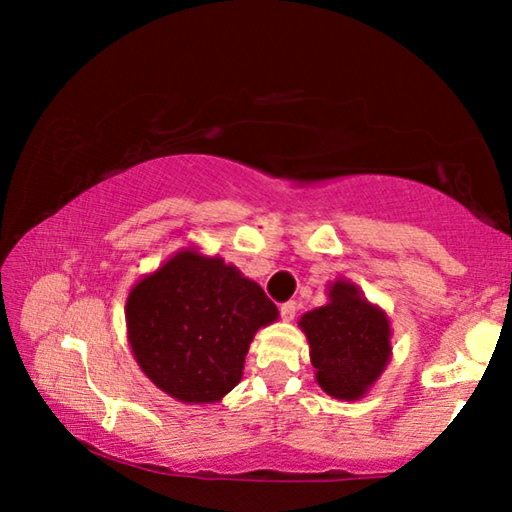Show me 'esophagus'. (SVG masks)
Instances as JSON below:
<instances>
[{
	"mask_svg": "<svg viewBox=\"0 0 512 512\" xmlns=\"http://www.w3.org/2000/svg\"><path fill=\"white\" fill-rule=\"evenodd\" d=\"M296 311H298V302H293V300H289V302H284V305L280 307V314H282V318L287 320H293V316H296Z\"/></svg>",
	"mask_w": 512,
	"mask_h": 512,
	"instance_id": "1",
	"label": "esophagus"
}]
</instances>
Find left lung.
I'll return each instance as SVG.
<instances>
[{"mask_svg": "<svg viewBox=\"0 0 512 512\" xmlns=\"http://www.w3.org/2000/svg\"><path fill=\"white\" fill-rule=\"evenodd\" d=\"M298 327L309 341L316 381L334 400L366 397L391 361V320L348 280L329 282L327 305L307 311Z\"/></svg>", "mask_w": 512, "mask_h": 512, "instance_id": "obj_1", "label": "left lung"}]
</instances>
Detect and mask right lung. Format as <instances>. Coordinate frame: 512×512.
Listing matches in <instances>:
<instances>
[{
	"label": "right lung",
	"instance_id": "1",
	"mask_svg": "<svg viewBox=\"0 0 512 512\" xmlns=\"http://www.w3.org/2000/svg\"><path fill=\"white\" fill-rule=\"evenodd\" d=\"M277 316L264 289L237 266L189 246L144 275L126 298L137 366L185 404L221 402L244 377L257 329Z\"/></svg>",
	"mask_w": 512,
	"mask_h": 512
}]
</instances>
